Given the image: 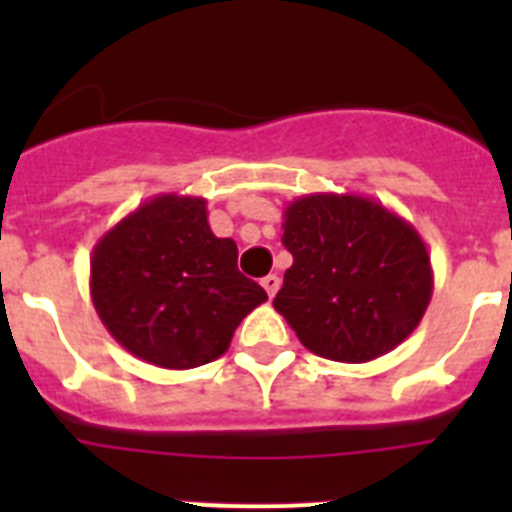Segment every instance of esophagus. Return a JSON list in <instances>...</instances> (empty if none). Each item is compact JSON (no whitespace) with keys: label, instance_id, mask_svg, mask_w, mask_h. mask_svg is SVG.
<instances>
[{"label":"esophagus","instance_id":"esophagus-1","mask_svg":"<svg viewBox=\"0 0 512 512\" xmlns=\"http://www.w3.org/2000/svg\"><path fill=\"white\" fill-rule=\"evenodd\" d=\"M279 284H282V279H279L277 274H269V277L261 279V287L266 289V295H269V297L277 295V292H279Z\"/></svg>","mask_w":512,"mask_h":512}]
</instances>
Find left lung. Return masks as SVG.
Here are the masks:
<instances>
[{
	"label": "left lung",
	"mask_w": 512,
	"mask_h": 512,
	"mask_svg": "<svg viewBox=\"0 0 512 512\" xmlns=\"http://www.w3.org/2000/svg\"><path fill=\"white\" fill-rule=\"evenodd\" d=\"M292 253L274 297L312 354L364 364L418 328L433 295L431 256L418 230L361 194H302L284 207Z\"/></svg>",
	"instance_id": "1"
}]
</instances>
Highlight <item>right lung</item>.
I'll return each mask as SVG.
<instances>
[{
  "label": "right lung",
  "instance_id": "right-lung-1",
  "mask_svg": "<svg viewBox=\"0 0 512 512\" xmlns=\"http://www.w3.org/2000/svg\"><path fill=\"white\" fill-rule=\"evenodd\" d=\"M89 295L110 336L161 369H194L228 351L235 328L266 302L217 238L205 197L156 194L97 241Z\"/></svg>",
  "mask_w": 512,
  "mask_h": 512
}]
</instances>
